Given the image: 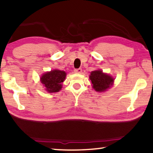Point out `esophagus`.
I'll list each match as a JSON object with an SVG mask.
<instances>
[{
    "label": "esophagus",
    "mask_w": 153,
    "mask_h": 153,
    "mask_svg": "<svg viewBox=\"0 0 153 153\" xmlns=\"http://www.w3.org/2000/svg\"><path fill=\"white\" fill-rule=\"evenodd\" d=\"M75 73H78V74H81L82 72V69H81V68H79V69H76L74 70Z\"/></svg>",
    "instance_id": "obj_1"
}]
</instances>
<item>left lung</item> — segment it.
<instances>
[{
    "label": "left lung",
    "mask_w": 153,
    "mask_h": 153,
    "mask_svg": "<svg viewBox=\"0 0 153 153\" xmlns=\"http://www.w3.org/2000/svg\"><path fill=\"white\" fill-rule=\"evenodd\" d=\"M93 87L97 92H102L110 88L113 83L114 79L108 75L104 74L102 71H93L89 76Z\"/></svg>",
    "instance_id": "left-lung-1"
}]
</instances>
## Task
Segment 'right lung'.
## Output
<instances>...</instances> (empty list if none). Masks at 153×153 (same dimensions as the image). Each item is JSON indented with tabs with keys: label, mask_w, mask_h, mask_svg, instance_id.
Instances as JSON below:
<instances>
[{
	"label": "right lung",
	"mask_w": 153,
	"mask_h": 153,
	"mask_svg": "<svg viewBox=\"0 0 153 153\" xmlns=\"http://www.w3.org/2000/svg\"><path fill=\"white\" fill-rule=\"evenodd\" d=\"M66 77V73L63 71L53 70L47 72L41 77L40 80L49 93H56L62 88V82Z\"/></svg>",
	"instance_id": "right-lung-1"
}]
</instances>
